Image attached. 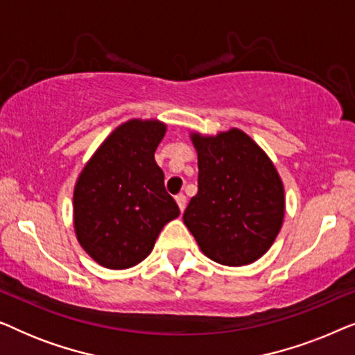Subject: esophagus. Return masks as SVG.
<instances>
[{"label": "esophagus", "mask_w": 355, "mask_h": 355, "mask_svg": "<svg viewBox=\"0 0 355 355\" xmlns=\"http://www.w3.org/2000/svg\"><path fill=\"white\" fill-rule=\"evenodd\" d=\"M176 202H178L179 210L184 211V208H186V202H187L186 196H184V193H179V196H176Z\"/></svg>", "instance_id": "esophagus-1"}]
</instances>
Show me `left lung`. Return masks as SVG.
I'll return each mask as SVG.
<instances>
[{"mask_svg": "<svg viewBox=\"0 0 355 355\" xmlns=\"http://www.w3.org/2000/svg\"><path fill=\"white\" fill-rule=\"evenodd\" d=\"M198 192L182 220L208 259L242 266L273 244L284 218V189L263 150L239 129L192 134Z\"/></svg>", "mask_w": 355, "mask_h": 355, "instance_id": "8db88e82", "label": "left lung"}]
</instances>
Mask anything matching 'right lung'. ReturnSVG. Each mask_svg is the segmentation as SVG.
Masks as SVG:
<instances>
[{"mask_svg":"<svg viewBox=\"0 0 355 355\" xmlns=\"http://www.w3.org/2000/svg\"><path fill=\"white\" fill-rule=\"evenodd\" d=\"M164 132L166 125L155 119L121 124L77 179V239L105 268H130L147 259L163 226L179 216L155 163Z\"/></svg>","mask_w":355,"mask_h":355,"instance_id":"obj_1","label":"right lung"}]
</instances>
